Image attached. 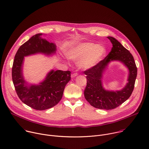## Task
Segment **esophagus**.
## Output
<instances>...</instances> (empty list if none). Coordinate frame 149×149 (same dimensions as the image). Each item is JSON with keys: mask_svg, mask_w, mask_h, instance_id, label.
<instances>
[{"mask_svg": "<svg viewBox=\"0 0 149 149\" xmlns=\"http://www.w3.org/2000/svg\"><path fill=\"white\" fill-rule=\"evenodd\" d=\"M78 75L77 73H74L72 74H71V78H75V77H77Z\"/></svg>", "mask_w": 149, "mask_h": 149, "instance_id": "1", "label": "esophagus"}]
</instances>
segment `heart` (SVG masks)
I'll return each mask as SVG.
<instances>
[{
    "mask_svg": "<svg viewBox=\"0 0 149 149\" xmlns=\"http://www.w3.org/2000/svg\"><path fill=\"white\" fill-rule=\"evenodd\" d=\"M107 53V48L102 44L79 42L68 48L65 55L70 60L78 61L77 65L79 69L88 70L100 63Z\"/></svg>",
    "mask_w": 149,
    "mask_h": 149,
    "instance_id": "heart-1",
    "label": "heart"
}]
</instances>
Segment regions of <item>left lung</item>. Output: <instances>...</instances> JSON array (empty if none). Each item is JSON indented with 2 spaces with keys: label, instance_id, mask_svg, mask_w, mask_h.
<instances>
[{
  "label": "left lung",
  "instance_id": "8db88e82",
  "mask_svg": "<svg viewBox=\"0 0 149 149\" xmlns=\"http://www.w3.org/2000/svg\"><path fill=\"white\" fill-rule=\"evenodd\" d=\"M112 44L109 54L100 63L84 72L87 85L84 91L86 100L94 108L111 110L116 108L130 96L137 77V67L132 54L122 44L112 37H107ZM112 61H118L128 70V82L120 90L105 89L102 79L109 64Z\"/></svg>",
  "mask_w": 149,
  "mask_h": 149
}]
</instances>
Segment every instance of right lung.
Masks as SVG:
<instances>
[{
  "mask_svg": "<svg viewBox=\"0 0 149 149\" xmlns=\"http://www.w3.org/2000/svg\"><path fill=\"white\" fill-rule=\"evenodd\" d=\"M42 33L32 36L22 45L15 55L12 67V80L20 100L38 111L56 106L61 100L65 86L71 80V72L52 70L38 84H30L23 75L24 57L42 54L52 56L56 53V44L41 37Z\"/></svg>",
  "mask_w": 149,
  "mask_h": 149,
  "instance_id": "right-lung-1",
  "label": "right lung"
}]
</instances>
